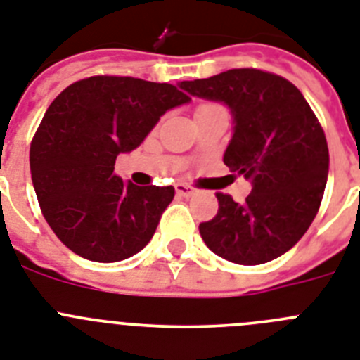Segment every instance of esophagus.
<instances>
[{"instance_id":"1","label":"esophagus","mask_w":360,"mask_h":360,"mask_svg":"<svg viewBox=\"0 0 360 360\" xmlns=\"http://www.w3.org/2000/svg\"><path fill=\"white\" fill-rule=\"evenodd\" d=\"M174 189H176V195L184 196V198H189V196H193L196 193L195 187L187 186V184H176V186H174Z\"/></svg>"}]
</instances>
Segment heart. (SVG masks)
I'll return each mask as SVG.
<instances>
[{
    "mask_svg": "<svg viewBox=\"0 0 360 360\" xmlns=\"http://www.w3.org/2000/svg\"><path fill=\"white\" fill-rule=\"evenodd\" d=\"M205 107H211V105H202V107H200V109H205ZM200 109H198V110H200Z\"/></svg>",
    "mask_w": 360,
    "mask_h": 360,
    "instance_id": "obj_1",
    "label": "heart"
}]
</instances>
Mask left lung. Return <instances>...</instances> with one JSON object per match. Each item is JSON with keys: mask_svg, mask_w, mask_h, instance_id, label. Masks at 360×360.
Returning <instances> with one entry per match:
<instances>
[{"mask_svg": "<svg viewBox=\"0 0 360 360\" xmlns=\"http://www.w3.org/2000/svg\"><path fill=\"white\" fill-rule=\"evenodd\" d=\"M178 85L231 110L233 136L224 164L253 184L242 204L218 193L217 217L200 224L202 240L214 255L242 266L290 251L317 214L330 169L326 136L302 92L282 76L257 69Z\"/></svg>", "mask_w": 360, "mask_h": 360, "instance_id": "8db88e82", "label": "left lung"}]
</instances>
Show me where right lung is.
<instances>
[{"instance_id": "obj_1", "label": "right lung", "mask_w": 360, "mask_h": 360, "mask_svg": "<svg viewBox=\"0 0 360 360\" xmlns=\"http://www.w3.org/2000/svg\"><path fill=\"white\" fill-rule=\"evenodd\" d=\"M189 101L174 85L129 76L79 79L52 101L30 146V174L43 217L70 251L120 262L149 244L174 187L124 182L116 156Z\"/></svg>"}]
</instances>
